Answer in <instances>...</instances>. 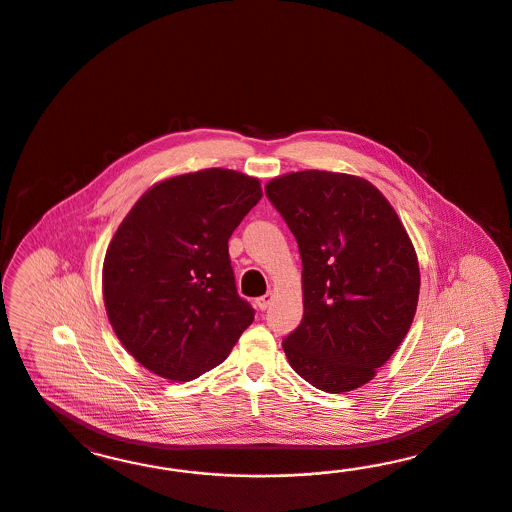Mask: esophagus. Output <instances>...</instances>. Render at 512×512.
<instances>
[{"label": "esophagus", "instance_id": "1", "mask_svg": "<svg viewBox=\"0 0 512 512\" xmlns=\"http://www.w3.org/2000/svg\"><path fill=\"white\" fill-rule=\"evenodd\" d=\"M272 300H274V293H272V291H268L266 295L261 296V298H257V306H259V310H266V308L272 304Z\"/></svg>", "mask_w": 512, "mask_h": 512}]
</instances>
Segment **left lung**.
I'll return each mask as SVG.
<instances>
[{
  "label": "left lung",
  "instance_id": "obj_1",
  "mask_svg": "<svg viewBox=\"0 0 512 512\" xmlns=\"http://www.w3.org/2000/svg\"><path fill=\"white\" fill-rule=\"evenodd\" d=\"M264 191L302 257L304 317L283 340L291 368L330 394L370 383L419 304V259L402 219L355 174L289 172Z\"/></svg>",
  "mask_w": 512,
  "mask_h": 512
}]
</instances>
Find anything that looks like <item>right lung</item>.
Instances as JSON below:
<instances>
[{"mask_svg": "<svg viewBox=\"0 0 512 512\" xmlns=\"http://www.w3.org/2000/svg\"><path fill=\"white\" fill-rule=\"evenodd\" d=\"M261 197L259 178L202 169L133 204L105 253L103 300L140 366L186 383L229 357L255 317L236 293L229 238Z\"/></svg>", "mask_w": 512, "mask_h": 512, "instance_id": "add662e5", "label": "right lung"}]
</instances>
